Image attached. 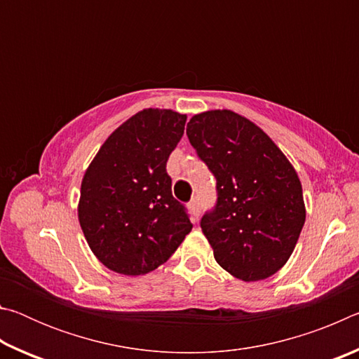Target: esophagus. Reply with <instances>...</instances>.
I'll list each match as a JSON object with an SVG mask.
<instances>
[{"label": "esophagus", "instance_id": "obj_1", "mask_svg": "<svg viewBox=\"0 0 359 359\" xmlns=\"http://www.w3.org/2000/svg\"><path fill=\"white\" fill-rule=\"evenodd\" d=\"M188 209L193 214L194 218H198L199 214H201V205H199V199L198 198H193L190 203H188Z\"/></svg>", "mask_w": 359, "mask_h": 359}]
</instances>
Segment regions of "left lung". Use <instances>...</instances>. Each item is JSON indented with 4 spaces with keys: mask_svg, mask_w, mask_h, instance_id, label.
I'll return each mask as SVG.
<instances>
[{
    "mask_svg": "<svg viewBox=\"0 0 359 359\" xmlns=\"http://www.w3.org/2000/svg\"><path fill=\"white\" fill-rule=\"evenodd\" d=\"M187 136L217 179L201 228L218 264L244 282L282 269L306 222L302 187L266 133L228 109L193 115Z\"/></svg>",
    "mask_w": 359,
    "mask_h": 359,
    "instance_id": "left-lung-1",
    "label": "left lung"
}]
</instances>
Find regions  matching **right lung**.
I'll list each match as a JSON object with an SVG mask.
<instances>
[{
    "mask_svg": "<svg viewBox=\"0 0 359 359\" xmlns=\"http://www.w3.org/2000/svg\"><path fill=\"white\" fill-rule=\"evenodd\" d=\"M185 121L171 109H144L106 139L85 171L79 223L95 257L114 272L156 269L193 228L166 172Z\"/></svg>",
    "mask_w": 359,
    "mask_h": 359,
    "instance_id": "right-lung-1",
    "label": "right lung"
}]
</instances>
